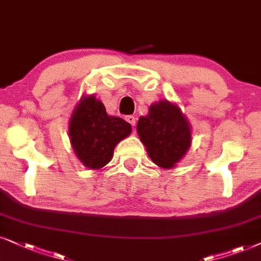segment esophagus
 Instances as JSON below:
<instances>
[{
    "instance_id": "obj_1",
    "label": "esophagus",
    "mask_w": 261,
    "mask_h": 261,
    "mask_svg": "<svg viewBox=\"0 0 261 261\" xmlns=\"http://www.w3.org/2000/svg\"><path fill=\"white\" fill-rule=\"evenodd\" d=\"M125 120H126L128 124L133 125V126H135V125H136V118H135L134 115H127V117L125 118Z\"/></svg>"
}]
</instances>
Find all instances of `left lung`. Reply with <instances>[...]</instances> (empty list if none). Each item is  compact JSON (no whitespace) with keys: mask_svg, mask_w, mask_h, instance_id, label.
<instances>
[{"mask_svg":"<svg viewBox=\"0 0 261 261\" xmlns=\"http://www.w3.org/2000/svg\"><path fill=\"white\" fill-rule=\"evenodd\" d=\"M136 130L149 158L161 169H173L191 146L189 120L177 103L167 100L151 103Z\"/></svg>","mask_w":261,"mask_h":261,"instance_id":"1","label":"left lung"}]
</instances>
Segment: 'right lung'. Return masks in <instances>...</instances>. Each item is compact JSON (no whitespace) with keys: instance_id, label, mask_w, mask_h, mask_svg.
<instances>
[{"instance_id":"obj_1","label":"right lung","mask_w":261,"mask_h":261,"mask_svg":"<svg viewBox=\"0 0 261 261\" xmlns=\"http://www.w3.org/2000/svg\"><path fill=\"white\" fill-rule=\"evenodd\" d=\"M133 127L124 119L108 115L94 94L83 95L70 118L68 136L77 159L89 170H100L113 158L114 148L130 136Z\"/></svg>"}]
</instances>
